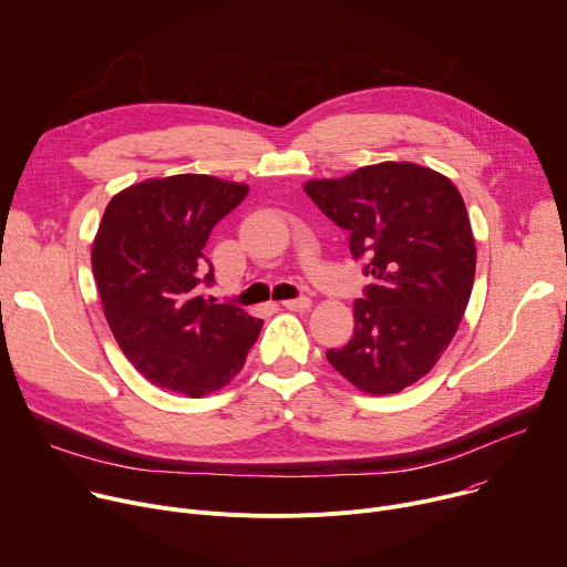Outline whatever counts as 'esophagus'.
<instances>
[{"label":"esophagus","instance_id":"34e87169","mask_svg":"<svg viewBox=\"0 0 567 567\" xmlns=\"http://www.w3.org/2000/svg\"><path fill=\"white\" fill-rule=\"evenodd\" d=\"M284 303V308H288V310H308L310 308V297H295V299H286V301H281Z\"/></svg>","mask_w":567,"mask_h":567}]
</instances>
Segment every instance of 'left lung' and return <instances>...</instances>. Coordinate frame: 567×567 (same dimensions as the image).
Masks as SVG:
<instances>
[{
	"label": "left lung",
	"instance_id": "1",
	"mask_svg": "<svg viewBox=\"0 0 567 567\" xmlns=\"http://www.w3.org/2000/svg\"><path fill=\"white\" fill-rule=\"evenodd\" d=\"M306 196L338 227L371 277L355 299V333L327 360L367 394H394L439 360L466 310L475 240L455 184L408 162L312 179Z\"/></svg>",
	"mask_w": 567,
	"mask_h": 567
}]
</instances>
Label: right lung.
I'll return each mask as SVG.
<instances>
[{
	"label": "right lung",
	"instance_id": "right-lung-1",
	"mask_svg": "<svg viewBox=\"0 0 567 567\" xmlns=\"http://www.w3.org/2000/svg\"><path fill=\"white\" fill-rule=\"evenodd\" d=\"M245 196V184L184 173L140 182L105 207L92 245L105 320L162 390L192 399L220 390L261 333L264 320L205 295L216 284L209 234Z\"/></svg>",
	"mask_w": 567,
	"mask_h": 567
}]
</instances>
